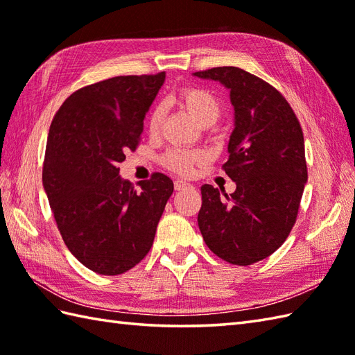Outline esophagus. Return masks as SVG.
<instances>
[{
	"label": "esophagus",
	"instance_id": "34e87169",
	"mask_svg": "<svg viewBox=\"0 0 355 355\" xmlns=\"http://www.w3.org/2000/svg\"><path fill=\"white\" fill-rule=\"evenodd\" d=\"M189 186H191V183L184 182V180H175V182H173V187H175V191H183Z\"/></svg>",
	"mask_w": 355,
	"mask_h": 355
}]
</instances>
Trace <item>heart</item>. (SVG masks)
<instances>
[{
    "instance_id": "heart-1",
    "label": "heart",
    "mask_w": 355,
    "mask_h": 355,
    "mask_svg": "<svg viewBox=\"0 0 355 355\" xmlns=\"http://www.w3.org/2000/svg\"><path fill=\"white\" fill-rule=\"evenodd\" d=\"M178 102L183 105L186 111L197 120L200 125L214 123L220 117L221 105L216 96L201 87H186L178 93ZM164 117L163 107H155L148 117V131L157 134L160 130ZM205 160V154L200 150H189L182 148H171L162 157V162L166 168L187 175L191 173L193 166Z\"/></svg>"
}]
</instances>
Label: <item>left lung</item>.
<instances>
[{"mask_svg": "<svg viewBox=\"0 0 355 355\" xmlns=\"http://www.w3.org/2000/svg\"><path fill=\"white\" fill-rule=\"evenodd\" d=\"M193 76L221 82L235 110L223 169L236 191L201 186L198 227L216 256L252 266L275 253L296 223L308 180L302 128L285 97L254 74L216 67Z\"/></svg>", "mask_w": 355, "mask_h": 355, "instance_id": "obj_1", "label": "left lung"}]
</instances>
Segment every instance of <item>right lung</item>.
<instances>
[{
    "label": "right lung",
    "mask_w": 355,
    "mask_h": 355,
    "mask_svg": "<svg viewBox=\"0 0 355 355\" xmlns=\"http://www.w3.org/2000/svg\"><path fill=\"white\" fill-rule=\"evenodd\" d=\"M166 73L116 76L74 92L53 117L42 184L65 245L105 276L122 275L145 258L173 192L155 172L140 191L119 175L135 150L143 119Z\"/></svg>",
    "instance_id": "obj_1"
}]
</instances>
